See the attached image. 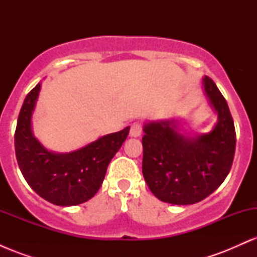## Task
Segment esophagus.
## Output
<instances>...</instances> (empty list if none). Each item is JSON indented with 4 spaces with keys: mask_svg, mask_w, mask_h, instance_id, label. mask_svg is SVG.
<instances>
[{
    "mask_svg": "<svg viewBox=\"0 0 257 257\" xmlns=\"http://www.w3.org/2000/svg\"><path fill=\"white\" fill-rule=\"evenodd\" d=\"M141 133H143V125H141L139 122L133 123V124L131 125V132H129L131 137L138 138V137H140Z\"/></svg>",
    "mask_w": 257,
    "mask_h": 257,
    "instance_id": "34e87169",
    "label": "esophagus"
}]
</instances>
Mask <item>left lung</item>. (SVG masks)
Returning <instances> with one entry per match:
<instances>
[{
  "label": "left lung",
  "mask_w": 257,
  "mask_h": 257,
  "mask_svg": "<svg viewBox=\"0 0 257 257\" xmlns=\"http://www.w3.org/2000/svg\"><path fill=\"white\" fill-rule=\"evenodd\" d=\"M203 85L217 123L208 134L187 138L174 120L144 125L143 174L151 192L162 202L194 204L211 194L231 170L235 129L226 99L208 76Z\"/></svg>",
  "instance_id": "8db88e82"
}]
</instances>
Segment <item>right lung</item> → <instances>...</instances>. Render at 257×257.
Returning a JSON list of instances; mask_svg holds the SVG:
<instances>
[{
	"label": "right lung",
	"instance_id": "right-lung-1",
	"mask_svg": "<svg viewBox=\"0 0 257 257\" xmlns=\"http://www.w3.org/2000/svg\"><path fill=\"white\" fill-rule=\"evenodd\" d=\"M41 84L26 95L18 117L14 144L18 166L26 182L43 199L71 206L87 202L99 191L108 163L123 145L129 126L104 135L70 153H54L41 145L31 131V117Z\"/></svg>",
	"mask_w": 257,
	"mask_h": 257
}]
</instances>
